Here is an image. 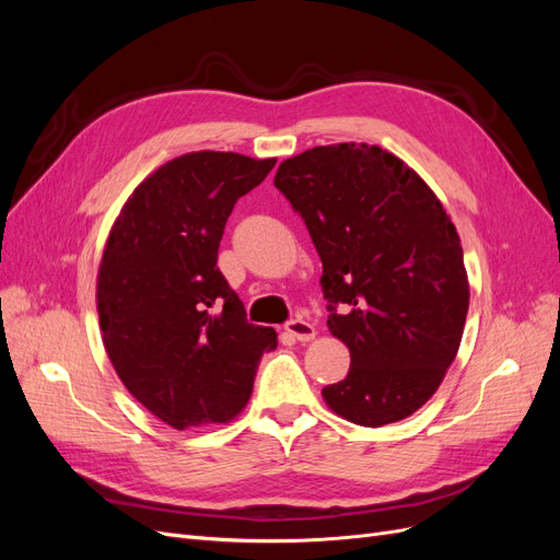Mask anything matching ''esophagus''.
<instances>
[{
	"label": "esophagus",
	"instance_id": "1",
	"mask_svg": "<svg viewBox=\"0 0 560 560\" xmlns=\"http://www.w3.org/2000/svg\"><path fill=\"white\" fill-rule=\"evenodd\" d=\"M284 329H287V334L294 336L296 341H301V343L313 341L315 334H317V331H315V327L311 325V322H308V319H301V317H296V319H290V322H287Z\"/></svg>",
	"mask_w": 560,
	"mask_h": 560
}]
</instances>
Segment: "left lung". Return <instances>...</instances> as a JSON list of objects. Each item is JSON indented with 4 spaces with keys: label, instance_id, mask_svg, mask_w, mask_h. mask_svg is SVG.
<instances>
[{
    "label": "left lung",
    "instance_id": "left-lung-1",
    "mask_svg": "<svg viewBox=\"0 0 560 560\" xmlns=\"http://www.w3.org/2000/svg\"><path fill=\"white\" fill-rule=\"evenodd\" d=\"M273 184L322 259L327 327L350 350L343 381L322 389L354 425L416 413L463 341L469 282L460 235L413 167L378 144L313 147Z\"/></svg>",
    "mask_w": 560,
    "mask_h": 560
}]
</instances>
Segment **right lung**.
Masks as SVG:
<instances>
[{
	"label": "right lung",
	"mask_w": 560,
	"mask_h": 560,
	"mask_svg": "<svg viewBox=\"0 0 560 560\" xmlns=\"http://www.w3.org/2000/svg\"><path fill=\"white\" fill-rule=\"evenodd\" d=\"M273 165L233 151L177 156L130 194L109 231L95 292L103 343L128 393L175 430L231 422L278 346L217 268L233 206Z\"/></svg>",
	"instance_id": "right-lung-1"
}]
</instances>
